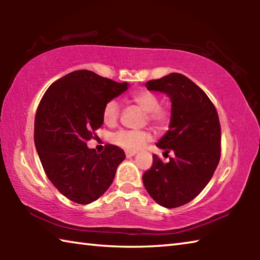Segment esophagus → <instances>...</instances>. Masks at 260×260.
Here are the masks:
<instances>
[{
    "mask_svg": "<svg viewBox=\"0 0 260 260\" xmlns=\"http://www.w3.org/2000/svg\"><path fill=\"white\" fill-rule=\"evenodd\" d=\"M135 155H136L135 151H126V157L127 158H131V157H133Z\"/></svg>",
    "mask_w": 260,
    "mask_h": 260,
    "instance_id": "esophagus-1",
    "label": "esophagus"
}]
</instances>
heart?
I'll use <instances>...</instances> for the list:
<instances>
[{
	"instance_id": "obj_1",
	"label": "heart",
	"mask_w": 260,
	"mask_h": 260,
	"mask_svg": "<svg viewBox=\"0 0 260 260\" xmlns=\"http://www.w3.org/2000/svg\"><path fill=\"white\" fill-rule=\"evenodd\" d=\"M132 101L139 108L147 112V119L152 122L157 128H164L170 121V111L159 105V98L151 91L142 89L138 90L132 95ZM120 107L116 100H111L105 103L102 112L104 124L107 126H114L119 118ZM152 135L148 129L140 131H118L111 136V141L125 149L127 151H138L144 144L151 141Z\"/></svg>"
}]
</instances>
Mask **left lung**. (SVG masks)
<instances>
[{"mask_svg":"<svg viewBox=\"0 0 260 260\" xmlns=\"http://www.w3.org/2000/svg\"><path fill=\"white\" fill-rule=\"evenodd\" d=\"M150 91L169 96L172 103L169 131L156 146L174 152L169 162L152 156L142 180L152 200L166 209L187 204L203 190L220 160L219 117L214 105L190 79L171 73L146 83Z\"/></svg>","mask_w":260,"mask_h":260,"instance_id":"8db88e82","label":"left lung"}]
</instances>
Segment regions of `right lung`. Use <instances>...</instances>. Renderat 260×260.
Instances as JSON below:
<instances>
[{
  "instance_id": "1",
  "label": "right lung",
  "mask_w": 260,
  "mask_h": 260,
  "mask_svg": "<svg viewBox=\"0 0 260 260\" xmlns=\"http://www.w3.org/2000/svg\"><path fill=\"white\" fill-rule=\"evenodd\" d=\"M88 70L58 79L48 88L34 121V142L43 170L65 197L89 204L108 190L125 152L108 144L102 153L87 147V141L103 124L109 101L128 89Z\"/></svg>"
}]
</instances>
